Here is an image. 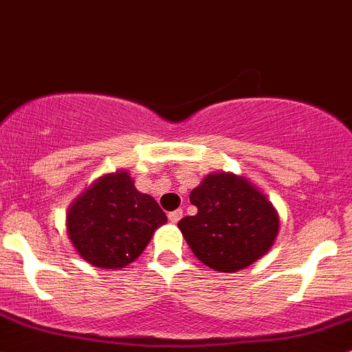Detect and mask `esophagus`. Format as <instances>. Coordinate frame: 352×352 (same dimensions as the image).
<instances>
[{
	"label": "esophagus",
	"mask_w": 352,
	"mask_h": 352,
	"mask_svg": "<svg viewBox=\"0 0 352 352\" xmlns=\"http://www.w3.org/2000/svg\"><path fill=\"white\" fill-rule=\"evenodd\" d=\"M182 216H184V211H182V209H177V211L168 212V219H170V223H179V221H180V218H182Z\"/></svg>",
	"instance_id": "obj_1"
}]
</instances>
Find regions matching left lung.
Listing matches in <instances>:
<instances>
[{
    "instance_id": "1",
    "label": "left lung",
    "mask_w": 352,
    "mask_h": 352,
    "mask_svg": "<svg viewBox=\"0 0 352 352\" xmlns=\"http://www.w3.org/2000/svg\"><path fill=\"white\" fill-rule=\"evenodd\" d=\"M196 216L179 221L194 255L219 272H236L264 257L279 233V212L247 177L212 172L190 192Z\"/></svg>"
}]
</instances>
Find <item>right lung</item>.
Returning <instances> with one entry per match:
<instances>
[{"instance_id":"obj_1","label":"right lung","mask_w":352,"mask_h":352,"mask_svg":"<svg viewBox=\"0 0 352 352\" xmlns=\"http://www.w3.org/2000/svg\"><path fill=\"white\" fill-rule=\"evenodd\" d=\"M166 223L158 202L134 187L127 170L98 177L69 204L67 239L94 267L120 269L136 261Z\"/></svg>"}]
</instances>
